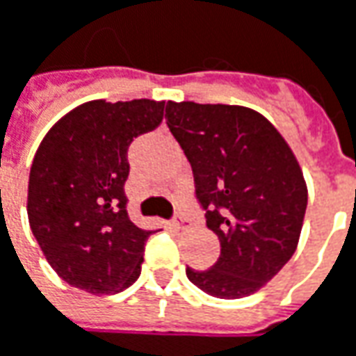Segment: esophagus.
Wrapping results in <instances>:
<instances>
[{
    "mask_svg": "<svg viewBox=\"0 0 356 356\" xmlns=\"http://www.w3.org/2000/svg\"><path fill=\"white\" fill-rule=\"evenodd\" d=\"M173 227H175V229L189 227V219H187L185 215H175V217H173Z\"/></svg>",
    "mask_w": 356,
    "mask_h": 356,
    "instance_id": "34e87169",
    "label": "esophagus"
}]
</instances>
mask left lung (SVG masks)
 <instances>
[{"mask_svg":"<svg viewBox=\"0 0 356 356\" xmlns=\"http://www.w3.org/2000/svg\"><path fill=\"white\" fill-rule=\"evenodd\" d=\"M165 119L221 243L217 263L207 270L187 267V277L217 299L249 297L299 245L307 211L301 165L269 119L249 107L169 101Z\"/></svg>","mask_w":356,"mask_h":356,"instance_id":"1","label":"left lung"}]
</instances>
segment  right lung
<instances>
[{"label": "right lung", "instance_id": "1", "mask_svg": "<svg viewBox=\"0 0 356 356\" xmlns=\"http://www.w3.org/2000/svg\"><path fill=\"white\" fill-rule=\"evenodd\" d=\"M165 101L81 103L39 143L27 217L51 269L93 295H115L141 275L145 241L127 215V149L163 121Z\"/></svg>", "mask_w": 356, "mask_h": 356}]
</instances>
